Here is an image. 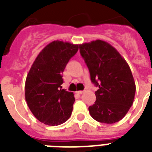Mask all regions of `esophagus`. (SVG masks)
Listing matches in <instances>:
<instances>
[{"mask_svg":"<svg viewBox=\"0 0 152 152\" xmlns=\"http://www.w3.org/2000/svg\"><path fill=\"white\" fill-rule=\"evenodd\" d=\"M83 92H84V91H76V94H78V95H82Z\"/></svg>","mask_w":152,"mask_h":152,"instance_id":"esophagus-1","label":"esophagus"}]
</instances>
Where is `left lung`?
<instances>
[{
	"label": "left lung",
	"mask_w": 152,
	"mask_h": 152,
	"mask_svg": "<svg viewBox=\"0 0 152 152\" xmlns=\"http://www.w3.org/2000/svg\"><path fill=\"white\" fill-rule=\"evenodd\" d=\"M80 52L99 87L96 101L89 106L95 121L113 124L121 120L134 101L136 83L129 64L117 50L102 40L80 45Z\"/></svg>",
	"instance_id": "1"
}]
</instances>
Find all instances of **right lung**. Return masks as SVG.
Instances as JSON below:
<instances>
[{"instance_id": "add662e5", "label": "right lung", "mask_w": 152, "mask_h": 152, "mask_svg": "<svg viewBox=\"0 0 152 152\" xmlns=\"http://www.w3.org/2000/svg\"><path fill=\"white\" fill-rule=\"evenodd\" d=\"M79 45L53 41L34 60L25 82V99L30 110L45 125H59L72 114L73 92L62 89V73L78 51Z\"/></svg>"}]
</instances>
